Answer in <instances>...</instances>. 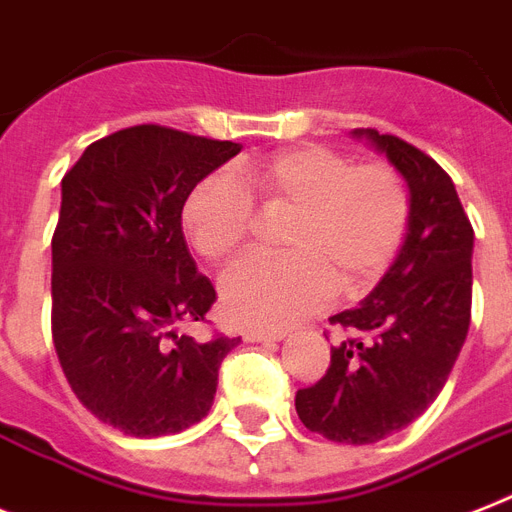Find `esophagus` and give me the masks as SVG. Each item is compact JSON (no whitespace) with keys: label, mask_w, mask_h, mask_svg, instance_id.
Returning <instances> with one entry per match:
<instances>
[{"label":"esophagus","mask_w":512,"mask_h":512,"mask_svg":"<svg viewBox=\"0 0 512 512\" xmlns=\"http://www.w3.org/2000/svg\"><path fill=\"white\" fill-rule=\"evenodd\" d=\"M243 340L246 342H272V340H285V332H274V329H246L243 332Z\"/></svg>","instance_id":"34e87169"}]
</instances>
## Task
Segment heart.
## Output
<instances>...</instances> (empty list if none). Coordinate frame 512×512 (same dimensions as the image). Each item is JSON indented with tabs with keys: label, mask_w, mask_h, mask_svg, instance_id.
<instances>
[{
	"label": "heart",
	"mask_w": 512,
	"mask_h": 512,
	"mask_svg": "<svg viewBox=\"0 0 512 512\" xmlns=\"http://www.w3.org/2000/svg\"><path fill=\"white\" fill-rule=\"evenodd\" d=\"M253 201L264 211H293L282 235L287 253L240 259L219 290L230 319L272 329L327 308L337 285L348 295L369 290L395 259L411 214L392 170L356 167L324 146H298L201 180L183 209L193 248L206 261L232 256L253 227Z\"/></svg>",
	"instance_id": "obj_1"
}]
</instances>
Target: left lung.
<instances>
[{"label":"left lung","instance_id":"8db88e82","mask_svg":"<svg viewBox=\"0 0 512 512\" xmlns=\"http://www.w3.org/2000/svg\"><path fill=\"white\" fill-rule=\"evenodd\" d=\"M387 156L408 185V230L398 256L361 306L329 316L348 337L329 369L298 390L306 429L348 445L400 432L437 400L471 324L474 230L453 180L434 159L395 135L353 130Z\"/></svg>","mask_w":512,"mask_h":512}]
</instances>
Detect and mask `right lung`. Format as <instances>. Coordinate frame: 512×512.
Segmentation results:
<instances>
[{
	"label": "right lung",
	"mask_w": 512,
	"mask_h": 512,
	"mask_svg": "<svg viewBox=\"0 0 512 512\" xmlns=\"http://www.w3.org/2000/svg\"><path fill=\"white\" fill-rule=\"evenodd\" d=\"M240 149L135 125L91 143L62 177L54 348L80 403L130 437L198 424L217 395L219 366L240 342L177 332V324L204 322L217 301L185 243L183 206Z\"/></svg>",
	"instance_id": "add662e5"
}]
</instances>
